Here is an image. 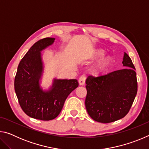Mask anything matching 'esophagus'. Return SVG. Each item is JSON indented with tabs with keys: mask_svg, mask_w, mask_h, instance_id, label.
Instances as JSON below:
<instances>
[{
	"mask_svg": "<svg viewBox=\"0 0 149 149\" xmlns=\"http://www.w3.org/2000/svg\"><path fill=\"white\" fill-rule=\"evenodd\" d=\"M85 79H86V76L84 75H81V76L79 79V84L80 85H84L85 84Z\"/></svg>",
	"mask_w": 149,
	"mask_h": 149,
	"instance_id": "obj_1",
	"label": "esophagus"
}]
</instances>
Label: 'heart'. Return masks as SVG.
<instances>
[{
    "label": "heart",
    "mask_w": 149,
    "mask_h": 149,
    "mask_svg": "<svg viewBox=\"0 0 149 149\" xmlns=\"http://www.w3.org/2000/svg\"><path fill=\"white\" fill-rule=\"evenodd\" d=\"M105 54V51L101 49L96 50L95 52H93L92 56L94 58H98L103 56ZM110 61V57L107 56L102 58L99 60L94 66H93L91 70V74L93 75H97L101 73L106 67L107 66L108 64H109Z\"/></svg>",
    "instance_id": "1"
}]
</instances>
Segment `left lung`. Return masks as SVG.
<instances>
[{
	"instance_id": "obj_1",
	"label": "left lung",
	"mask_w": 149,
	"mask_h": 149,
	"mask_svg": "<svg viewBox=\"0 0 149 149\" xmlns=\"http://www.w3.org/2000/svg\"><path fill=\"white\" fill-rule=\"evenodd\" d=\"M122 70L86 79L85 107L92 119L110 123L122 119L129 112L137 92L135 66L124 52Z\"/></svg>"
}]
</instances>
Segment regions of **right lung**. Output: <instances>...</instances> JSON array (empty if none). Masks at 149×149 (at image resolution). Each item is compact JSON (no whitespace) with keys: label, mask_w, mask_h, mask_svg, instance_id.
Instances as JSON below:
<instances>
[{"label":"right lung","mask_w":149,"mask_h":149,"mask_svg":"<svg viewBox=\"0 0 149 149\" xmlns=\"http://www.w3.org/2000/svg\"><path fill=\"white\" fill-rule=\"evenodd\" d=\"M55 38L39 40L20 61L14 79V89L20 107L29 117L49 121L61 112L65 99L78 87L77 79H53L52 86L43 90L40 83L44 70L41 51L54 43Z\"/></svg>","instance_id":"right-lung-1"}]
</instances>
